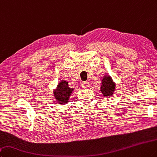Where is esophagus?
Listing matches in <instances>:
<instances>
[{"instance_id":"34e87169","label":"esophagus","mask_w":157,"mask_h":157,"mask_svg":"<svg viewBox=\"0 0 157 157\" xmlns=\"http://www.w3.org/2000/svg\"><path fill=\"white\" fill-rule=\"evenodd\" d=\"M89 82H88V81H85V82H82V86L83 87V88H88V86H89Z\"/></svg>"}]
</instances>
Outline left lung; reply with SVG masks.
Here are the masks:
<instances>
[{
	"mask_svg": "<svg viewBox=\"0 0 157 157\" xmlns=\"http://www.w3.org/2000/svg\"><path fill=\"white\" fill-rule=\"evenodd\" d=\"M100 90L105 98H112L115 91L116 84L109 75H105L101 80Z\"/></svg>",
	"mask_w": 157,
	"mask_h": 157,
	"instance_id": "obj_1",
	"label": "left lung"
}]
</instances>
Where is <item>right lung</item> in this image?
<instances>
[{
  "label": "right lung",
  "instance_id": "1",
  "mask_svg": "<svg viewBox=\"0 0 157 157\" xmlns=\"http://www.w3.org/2000/svg\"><path fill=\"white\" fill-rule=\"evenodd\" d=\"M74 89L69 87V82L64 79L59 82L56 89L53 90V96L57 103L60 105L67 104Z\"/></svg>",
  "mask_w": 157,
  "mask_h": 157
}]
</instances>
